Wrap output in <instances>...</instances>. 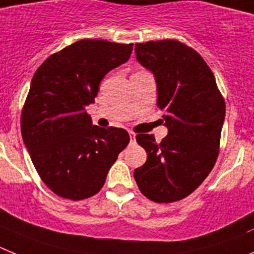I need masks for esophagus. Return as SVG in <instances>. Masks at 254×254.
<instances>
[{
  "label": "esophagus",
  "instance_id": "1",
  "mask_svg": "<svg viewBox=\"0 0 254 254\" xmlns=\"http://www.w3.org/2000/svg\"><path fill=\"white\" fill-rule=\"evenodd\" d=\"M129 136H130V143H135V138H136L135 132L129 131Z\"/></svg>",
  "mask_w": 254,
  "mask_h": 254
}]
</instances>
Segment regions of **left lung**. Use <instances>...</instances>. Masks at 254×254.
I'll use <instances>...</instances> for the list:
<instances>
[{"label":"left lung","mask_w":254,"mask_h":254,"mask_svg":"<svg viewBox=\"0 0 254 254\" xmlns=\"http://www.w3.org/2000/svg\"><path fill=\"white\" fill-rule=\"evenodd\" d=\"M136 61L153 73L157 105L164 111L166 138L138 134L147 162L134 171L144 196L173 202L193 192L211 172L219 154L225 102L200 54L177 40L135 44Z\"/></svg>","instance_id":"obj_1"}]
</instances>
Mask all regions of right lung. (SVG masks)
<instances>
[{"label":"right lung","mask_w":254,"mask_h":254,"mask_svg":"<svg viewBox=\"0 0 254 254\" xmlns=\"http://www.w3.org/2000/svg\"><path fill=\"white\" fill-rule=\"evenodd\" d=\"M132 44L83 39L36 69L21 114V134L43 182L61 197L95 195L130 141L122 127H96L86 113L100 82L130 58Z\"/></svg>","instance_id":"obj_1"}]
</instances>
